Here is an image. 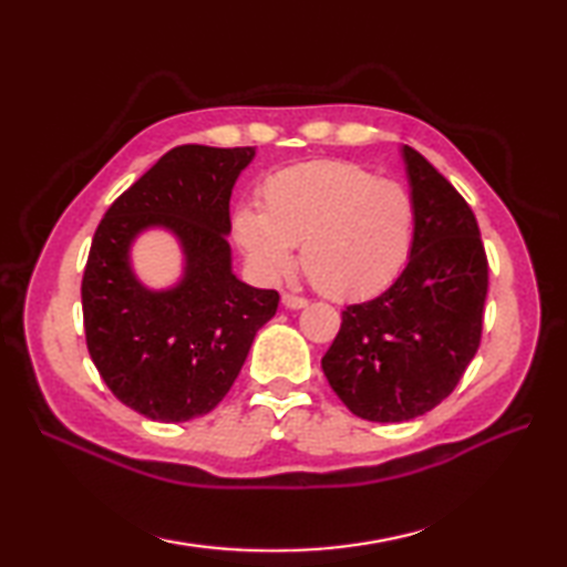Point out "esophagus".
Listing matches in <instances>:
<instances>
[{"instance_id": "34e87169", "label": "esophagus", "mask_w": 567, "mask_h": 567, "mask_svg": "<svg viewBox=\"0 0 567 567\" xmlns=\"http://www.w3.org/2000/svg\"><path fill=\"white\" fill-rule=\"evenodd\" d=\"M309 302L305 297H297V295H282V307L285 309H305Z\"/></svg>"}]
</instances>
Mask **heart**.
I'll list each match as a JSON object with an SVG mask.
<instances>
[{
    "mask_svg": "<svg viewBox=\"0 0 567 567\" xmlns=\"http://www.w3.org/2000/svg\"><path fill=\"white\" fill-rule=\"evenodd\" d=\"M414 199L402 183L348 161L299 163L260 187V212L244 207L234 231L262 277L302 268L323 295L358 299L390 285L412 252Z\"/></svg>",
    "mask_w": 567,
    "mask_h": 567,
    "instance_id": "obj_1",
    "label": "heart"
}]
</instances>
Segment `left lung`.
Segmentation results:
<instances>
[{"label": "left lung", "instance_id": "8db88e82", "mask_svg": "<svg viewBox=\"0 0 567 567\" xmlns=\"http://www.w3.org/2000/svg\"><path fill=\"white\" fill-rule=\"evenodd\" d=\"M416 219L402 275L341 311L321 370L360 419L394 424L431 412L461 382L483 333L487 258L473 209L414 148H400Z\"/></svg>", "mask_w": 567, "mask_h": 567}]
</instances>
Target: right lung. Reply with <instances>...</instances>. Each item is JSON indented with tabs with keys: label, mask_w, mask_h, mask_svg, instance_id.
<instances>
[{
	"label": "right lung",
	"mask_w": 567,
	"mask_h": 567,
	"mask_svg": "<svg viewBox=\"0 0 567 567\" xmlns=\"http://www.w3.org/2000/svg\"><path fill=\"white\" fill-rule=\"evenodd\" d=\"M256 148L177 146L104 214L82 277L87 351L118 402L153 421L209 414L231 390L280 295L234 272L228 202ZM171 233L184 272L167 288L143 284L135 240Z\"/></svg>",
	"instance_id": "obj_1"
}]
</instances>
